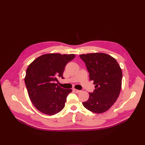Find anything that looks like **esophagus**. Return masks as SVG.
Instances as JSON below:
<instances>
[{
	"instance_id": "34e87169",
	"label": "esophagus",
	"mask_w": 145,
	"mask_h": 145,
	"mask_svg": "<svg viewBox=\"0 0 145 145\" xmlns=\"http://www.w3.org/2000/svg\"><path fill=\"white\" fill-rule=\"evenodd\" d=\"M73 91L75 92L76 93H79L80 92V90H78V89H73Z\"/></svg>"
}]
</instances>
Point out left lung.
Masks as SVG:
<instances>
[{
	"label": "left lung",
	"instance_id": "8db88e82",
	"mask_svg": "<svg viewBox=\"0 0 145 145\" xmlns=\"http://www.w3.org/2000/svg\"><path fill=\"white\" fill-rule=\"evenodd\" d=\"M89 74L90 80L95 85L89 99L82 104L94 113L108 111L116 102L120 93L122 71L116 60L105 53L80 55Z\"/></svg>",
	"mask_w": 145,
	"mask_h": 145
}]
</instances>
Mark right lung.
Segmentation results:
<instances>
[{
    "mask_svg": "<svg viewBox=\"0 0 145 145\" xmlns=\"http://www.w3.org/2000/svg\"><path fill=\"white\" fill-rule=\"evenodd\" d=\"M74 54H47L35 59L27 69L25 83L30 100L39 111L54 115L63 109L71 89L57 85V78L63 77L65 67Z\"/></svg>",
    "mask_w": 145,
    "mask_h": 145,
    "instance_id": "add662e5",
    "label": "right lung"
}]
</instances>
